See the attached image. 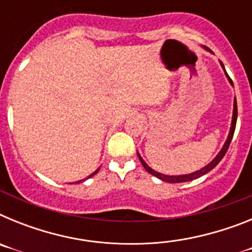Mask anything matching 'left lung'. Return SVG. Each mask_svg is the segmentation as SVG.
Instances as JSON below:
<instances>
[{"label": "left lung", "mask_w": 252, "mask_h": 252, "mask_svg": "<svg viewBox=\"0 0 252 252\" xmlns=\"http://www.w3.org/2000/svg\"><path fill=\"white\" fill-rule=\"evenodd\" d=\"M204 49H206L207 51H211L208 48H206V46H203ZM212 53V51H211ZM222 65V68H223L224 70V74H226L227 79L230 81V83L232 84V81H231V78L228 77V74L226 73V69H224L223 64H222V62H220ZM236 121H237V102H236V97H235V101H233V112H232V122H231V127H230V132H228V136H227V140L226 142L223 144V148L221 149V151L216 155L215 159L212 160V161L209 162V164H207L206 166H203L202 169H199V170L194 171V173H190V174H183V175H165V174H161V173H159V171H155L154 169H151L150 166L146 164L145 161H144V159H142L141 157H140V154L137 153V155H139V159L140 161H141L142 166L145 168V170L148 171V173H150V174H153L154 177L159 178L160 180H162V182H166V183H183V182H190V180H194V179H198V178H201L202 175L207 174L208 171L212 170L213 168H215L216 165H217L218 162L221 161L222 158L224 157V154L227 153V150H228V146H230L231 144V140H232V136H233V132H235V128H236Z\"/></svg>", "instance_id": "left-lung-1"}]
</instances>
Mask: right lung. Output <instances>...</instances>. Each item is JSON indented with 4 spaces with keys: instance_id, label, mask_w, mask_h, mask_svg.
Returning <instances> with one entry per match:
<instances>
[{
    "instance_id": "add662e5",
    "label": "right lung",
    "mask_w": 252,
    "mask_h": 252,
    "mask_svg": "<svg viewBox=\"0 0 252 252\" xmlns=\"http://www.w3.org/2000/svg\"><path fill=\"white\" fill-rule=\"evenodd\" d=\"M98 170H99V168H98V169H97V170H95V171H94V173H92V174H91V175H90V177H88V178L93 177V175H94V174H95V173H98ZM88 178H87V179H88ZM81 182H82V180H79V182H77V183H81Z\"/></svg>"
}]
</instances>
